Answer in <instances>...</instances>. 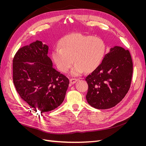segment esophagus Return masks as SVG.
<instances>
[{"mask_svg":"<svg viewBox=\"0 0 146 146\" xmlns=\"http://www.w3.org/2000/svg\"><path fill=\"white\" fill-rule=\"evenodd\" d=\"M77 79L76 78H70V85H73L75 83H76L77 82Z\"/></svg>","mask_w":146,"mask_h":146,"instance_id":"1","label":"esophagus"}]
</instances>
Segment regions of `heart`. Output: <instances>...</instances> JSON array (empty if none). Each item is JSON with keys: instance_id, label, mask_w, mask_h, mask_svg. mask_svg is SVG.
Segmentation results:
<instances>
[{"instance_id": "obj_1", "label": "heart", "mask_w": 146, "mask_h": 146, "mask_svg": "<svg viewBox=\"0 0 146 146\" xmlns=\"http://www.w3.org/2000/svg\"><path fill=\"white\" fill-rule=\"evenodd\" d=\"M61 48L52 52V58L57 68L66 72L74 62L76 63L70 74L77 76L85 70L91 72L101 63L105 52L104 41L99 37L80 33L70 34L60 42Z\"/></svg>"}]
</instances>
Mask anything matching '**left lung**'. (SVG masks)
Instances as JSON below:
<instances>
[{"mask_svg":"<svg viewBox=\"0 0 146 146\" xmlns=\"http://www.w3.org/2000/svg\"><path fill=\"white\" fill-rule=\"evenodd\" d=\"M133 63L129 51L120 46L110 48L102 63L86 77V100L91 107L105 110L116 106L130 89Z\"/></svg>","mask_w":146,"mask_h":146,"instance_id":"obj_1","label":"left lung"}]
</instances>
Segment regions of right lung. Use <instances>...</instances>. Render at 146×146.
Segmentation results:
<instances>
[{"instance_id":"obj_1","label":"right lung","mask_w":146,"mask_h":146,"mask_svg":"<svg viewBox=\"0 0 146 146\" xmlns=\"http://www.w3.org/2000/svg\"><path fill=\"white\" fill-rule=\"evenodd\" d=\"M48 46L36 40L18 50L13 61V83L21 98L41 112L56 108L65 98L69 79L53 68Z\"/></svg>"}]
</instances>
